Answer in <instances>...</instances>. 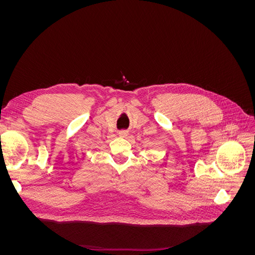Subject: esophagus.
Returning a JSON list of instances; mask_svg holds the SVG:
<instances>
[{
    "instance_id": "obj_1",
    "label": "esophagus",
    "mask_w": 255,
    "mask_h": 255,
    "mask_svg": "<svg viewBox=\"0 0 255 255\" xmlns=\"http://www.w3.org/2000/svg\"><path fill=\"white\" fill-rule=\"evenodd\" d=\"M119 136L122 137V138H127L128 136V130H120Z\"/></svg>"
}]
</instances>
